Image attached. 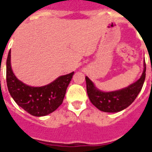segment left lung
Wrapping results in <instances>:
<instances>
[{
    "label": "left lung",
    "mask_w": 152,
    "mask_h": 152,
    "mask_svg": "<svg viewBox=\"0 0 152 152\" xmlns=\"http://www.w3.org/2000/svg\"><path fill=\"white\" fill-rule=\"evenodd\" d=\"M144 65V72L140 78L137 82L132 83L127 88L115 91H101L95 88L92 81L88 76H86L87 92L91 103L99 110L108 113L119 112L127 108L128 106H130L134 102L144 85L146 76L145 61Z\"/></svg>",
    "instance_id": "left-lung-1"
}]
</instances>
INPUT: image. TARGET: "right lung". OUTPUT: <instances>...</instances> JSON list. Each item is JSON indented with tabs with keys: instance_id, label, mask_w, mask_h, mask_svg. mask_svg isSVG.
Masks as SVG:
<instances>
[{
	"instance_id": "obj_1",
	"label": "right lung",
	"mask_w": 152,
	"mask_h": 152,
	"mask_svg": "<svg viewBox=\"0 0 152 152\" xmlns=\"http://www.w3.org/2000/svg\"><path fill=\"white\" fill-rule=\"evenodd\" d=\"M73 74L72 72L59 76L46 86L31 87L15 77L11 67V51L8 52L6 62V81L8 91L20 107L33 116H46L61 105Z\"/></svg>"
}]
</instances>
